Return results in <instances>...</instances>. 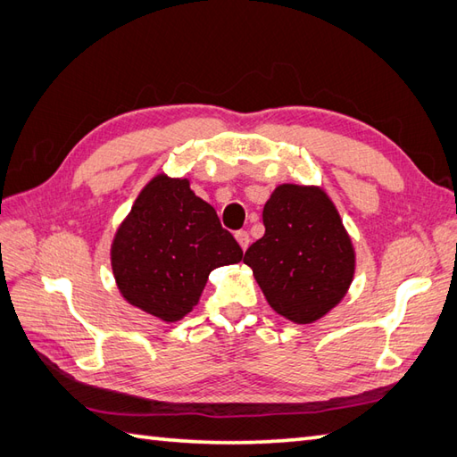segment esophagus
Returning a JSON list of instances; mask_svg holds the SVG:
<instances>
[{
	"label": "esophagus",
	"mask_w": 457,
	"mask_h": 457,
	"mask_svg": "<svg viewBox=\"0 0 457 457\" xmlns=\"http://www.w3.org/2000/svg\"><path fill=\"white\" fill-rule=\"evenodd\" d=\"M236 239H237V244L241 245V249H247V245H249V234H247V231L245 229H239V231H236Z\"/></svg>",
	"instance_id": "34e87169"
}]
</instances>
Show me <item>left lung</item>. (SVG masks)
<instances>
[{
  "instance_id": "8db88e82",
  "label": "left lung",
  "mask_w": 457,
  "mask_h": 457,
  "mask_svg": "<svg viewBox=\"0 0 457 457\" xmlns=\"http://www.w3.org/2000/svg\"><path fill=\"white\" fill-rule=\"evenodd\" d=\"M265 236L244 263L275 312L310 324L347 293L355 270L352 239L336 206L316 187L283 184L265 204Z\"/></svg>"
}]
</instances>
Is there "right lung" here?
Masks as SVG:
<instances>
[{"mask_svg": "<svg viewBox=\"0 0 457 457\" xmlns=\"http://www.w3.org/2000/svg\"><path fill=\"white\" fill-rule=\"evenodd\" d=\"M244 257L216 210L188 180L154 177L135 200L112 245V267L129 304L177 322L196 306L208 275Z\"/></svg>", "mask_w": 457, "mask_h": 457, "instance_id": "add662e5", "label": "right lung"}]
</instances>
